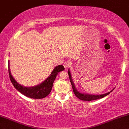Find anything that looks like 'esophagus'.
<instances>
[{
    "mask_svg": "<svg viewBox=\"0 0 129 129\" xmlns=\"http://www.w3.org/2000/svg\"><path fill=\"white\" fill-rule=\"evenodd\" d=\"M63 66H64V68L67 69V68L70 67V66H71V63H70V62L69 61H64V63H63Z\"/></svg>",
    "mask_w": 129,
    "mask_h": 129,
    "instance_id": "34e87169",
    "label": "esophagus"
}]
</instances>
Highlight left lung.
<instances>
[{
  "instance_id": "left-lung-1",
  "label": "left lung",
  "mask_w": 129,
  "mask_h": 129,
  "mask_svg": "<svg viewBox=\"0 0 129 129\" xmlns=\"http://www.w3.org/2000/svg\"><path fill=\"white\" fill-rule=\"evenodd\" d=\"M68 75H69V77L70 79V81H71V83L72 84V87L73 88V91H74V93L76 96L80 100H82V101H94V100H97L99 99H101L104 98L105 96L108 95L111 92L113 91V90H111V91L108 92V93L103 94H100V95H93V94H85V93H81L80 92H79L77 90V88H75V84L72 81V76H71V71L70 70H68Z\"/></svg>"
}]
</instances>
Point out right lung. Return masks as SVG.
Returning a JSON list of instances; mask_svg holds the SVG:
<instances>
[{
	"label": "right lung",
	"mask_w": 129,
	"mask_h": 129,
	"mask_svg": "<svg viewBox=\"0 0 129 129\" xmlns=\"http://www.w3.org/2000/svg\"><path fill=\"white\" fill-rule=\"evenodd\" d=\"M64 68L63 65H58L53 69L50 75L47 79L39 85L34 87H24L18 84L11 75L9 68V61H8V72L9 78L14 87L19 92L28 98L31 99H42L47 96L52 90L54 81L56 78L58 73L60 71H64Z\"/></svg>",
	"instance_id": "1"
}]
</instances>
